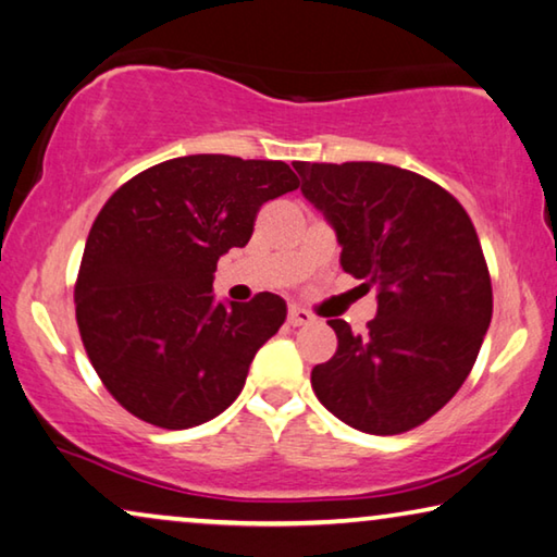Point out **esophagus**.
Masks as SVG:
<instances>
[{"label":"esophagus","instance_id":"34e87169","mask_svg":"<svg viewBox=\"0 0 557 557\" xmlns=\"http://www.w3.org/2000/svg\"><path fill=\"white\" fill-rule=\"evenodd\" d=\"M313 315L306 311L301 306H290L288 308V323L290 326H306V323H311Z\"/></svg>","mask_w":557,"mask_h":557}]
</instances>
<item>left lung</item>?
I'll use <instances>...</instances> for the list:
<instances>
[{"instance_id":"left-lung-1","label":"left lung","mask_w":557,"mask_h":557,"mask_svg":"<svg viewBox=\"0 0 557 557\" xmlns=\"http://www.w3.org/2000/svg\"><path fill=\"white\" fill-rule=\"evenodd\" d=\"M301 191L326 216L341 267L379 290V313L311 371L323 406L350 428L396 435L425 423L463 386L491 326L493 288L466 209L413 171L296 161Z\"/></svg>"}]
</instances>
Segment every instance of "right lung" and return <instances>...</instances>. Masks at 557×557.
<instances>
[{
	"label": "right lung",
	"mask_w": 557,
	"mask_h": 557,
	"mask_svg": "<svg viewBox=\"0 0 557 557\" xmlns=\"http://www.w3.org/2000/svg\"><path fill=\"white\" fill-rule=\"evenodd\" d=\"M298 189L284 161L191 153L129 178L99 211L74 304L107 391L151 425L211 421L242 393L286 301H213L216 261L249 244L263 203Z\"/></svg>",
	"instance_id": "add662e5"
}]
</instances>
